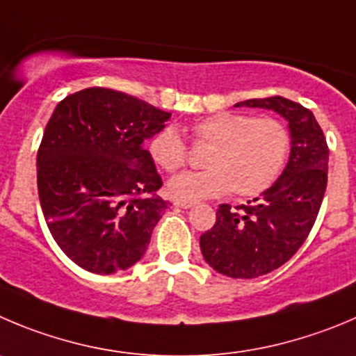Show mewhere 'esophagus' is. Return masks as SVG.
Returning <instances> with one entry per match:
<instances>
[{"label":"esophagus","mask_w":356,"mask_h":356,"mask_svg":"<svg viewBox=\"0 0 356 356\" xmlns=\"http://www.w3.org/2000/svg\"><path fill=\"white\" fill-rule=\"evenodd\" d=\"M176 206H178V208H192V206H195V202L194 201H176L175 202Z\"/></svg>","instance_id":"esophagus-1"}]
</instances>
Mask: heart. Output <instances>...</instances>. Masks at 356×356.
<instances>
[{"instance_id": "b5f03b06", "label": "heart", "mask_w": 356, "mask_h": 356, "mask_svg": "<svg viewBox=\"0 0 356 356\" xmlns=\"http://www.w3.org/2000/svg\"><path fill=\"white\" fill-rule=\"evenodd\" d=\"M195 147H209L204 171L184 172L168 184V192L178 201H199L234 192L241 197L257 195L274 184L286 159L292 136L276 117L248 113L209 115L192 125ZM155 165L175 172L185 165L188 147L175 127H164L148 143Z\"/></svg>"}]
</instances>
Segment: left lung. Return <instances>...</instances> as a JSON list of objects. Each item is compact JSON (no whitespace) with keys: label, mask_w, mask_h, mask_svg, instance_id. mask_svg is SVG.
Segmentation results:
<instances>
[{"label":"left lung","mask_w":356,"mask_h":356,"mask_svg":"<svg viewBox=\"0 0 356 356\" xmlns=\"http://www.w3.org/2000/svg\"><path fill=\"white\" fill-rule=\"evenodd\" d=\"M289 120L292 150L282 176L248 204H220L215 225L199 239L202 257L229 277L264 276L296 255L309 236L327 188L328 147L320 124L302 104L282 96L241 101Z\"/></svg>","instance_id":"left-lung-1"}]
</instances>
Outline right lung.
I'll use <instances>...</instances> for the list:
<instances>
[{"label": "right lung", "mask_w": 356, "mask_h": 356, "mask_svg": "<svg viewBox=\"0 0 356 356\" xmlns=\"http://www.w3.org/2000/svg\"><path fill=\"white\" fill-rule=\"evenodd\" d=\"M171 113L90 87L64 97L38 148V195L49 231L82 269L113 274L145 255L169 202L147 140Z\"/></svg>", "instance_id": "1"}]
</instances>
